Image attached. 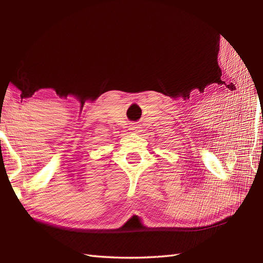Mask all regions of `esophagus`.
Segmentation results:
<instances>
[{
    "mask_svg": "<svg viewBox=\"0 0 263 263\" xmlns=\"http://www.w3.org/2000/svg\"><path fill=\"white\" fill-rule=\"evenodd\" d=\"M139 128H140V126H139L138 124H132V125L130 126V130H131L132 132H139Z\"/></svg>",
    "mask_w": 263,
    "mask_h": 263,
    "instance_id": "esophagus-1",
    "label": "esophagus"
}]
</instances>
